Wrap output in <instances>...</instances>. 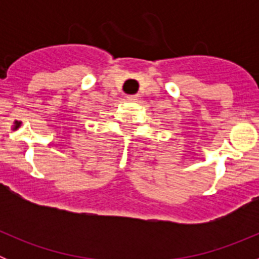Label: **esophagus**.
Segmentation results:
<instances>
[{
  "label": "esophagus",
  "mask_w": 259,
  "mask_h": 259,
  "mask_svg": "<svg viewBox=\"0 0 259 259\" xmlns=\"http://www.w3.org/2000/svg\"><path fill=\"white\" fill-rule=\"evenodd\" d=\"M127 100L130 102H136L139 100V96L137 95H131V96H127Z\"/></svg>",
  "instance_id": "obj_1"
}]
</instances>
